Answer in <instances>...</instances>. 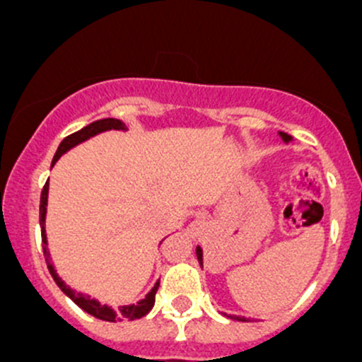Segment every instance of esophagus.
Returning <instances> with one entry per match:
<instances>
[{"label":"esophagus","instance_id":"esophagus-1","mask_svg":"<svg viewBox=\"0 0 362 362\" xmlns=\"http://www.w3.org/2000/svg\"><path fill=\"white\" fill-rule=\"evenodd\" d=\"M203 226H204V224H203L202 221H194V222H191V224H189L187 231L191 233V236H198V235H202Z\"/></svg>","mask_w":362,"mask_h":362}]
</instances>
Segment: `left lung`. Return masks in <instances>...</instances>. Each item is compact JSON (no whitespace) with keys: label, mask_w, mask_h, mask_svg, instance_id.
I'll use <instances>...</instances> for the list:
<instances>
[{"label":"left lung","mask_w":362,"mask_h":362,"mask_svg":"<svg viewBox=\"0 0 362 362\" xmlns=\"http://www.w3.org/2000/svg\"><path fill=\"white\" fill-rule=\"evenodd\" d=\"M280 136L284 138V141H289L291 140V136L289 134H286V133H280ZM196 255H198V261H199V264L203 266V250L199 249H196ZM231 319H235V320H242V322H249V320L245 319V317H235V315H231Z\"/></svg>","instance_id":"left-lung-1"}]
</instances>
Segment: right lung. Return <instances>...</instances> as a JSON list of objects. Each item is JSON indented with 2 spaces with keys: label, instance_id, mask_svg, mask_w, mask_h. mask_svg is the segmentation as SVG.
Segmentation results:
<instances>
[{
  "label": "right lung",
  "instance_id": "obj_1",
  "mask_svg": "<svg viewBox=\"0 0 362 362\" xmlns=\"http://www.w3.org/2000/svg\"><path fill=\"white\" fill-rule=\"evenodd\" d=\"M108 129H126V127H124V124L120 122V120H117V119H101V120H96V122H90L89 126L82 127V129L76 131V133H73V134H69V136H66L63 141H61V145H59V147H57L56 156H54V159H52V164L56 163V160L59 159L61 156L64 154V152L69 151V148H71V147H75V145L82 144V141H86L87 138L94 136V134L103 133V131H108ZM47 194H49V182H47L45 185H43L42 196H40V226H42L43 255H45V261H47V266H49V272H50V275H52L54 282L57 284V287H59V289L63 291V293L66 294L68 298L71 299L73 303H75V305H78L80 308L83 310V312H87V313H89V315L96 317V319L107 320V322H120V320H134V319H141V317H144V315H147V313L152 310V306H154L156 293H158L159 282L156 284L154 287H152V291L147 296H145V299L138 301L136 305L119 306V308H117V310H112L110 306L100 305V303H98L96 299H90L89 296H86V294H82V293H76V291H71L66 286V284H64L63 280H61L59 276H57L56 269H54V266L50 264L49 249H47V236H45Z\"/></svg>",
  "mask_w": 362,
  "mask_h": 362
}]
</instances>
